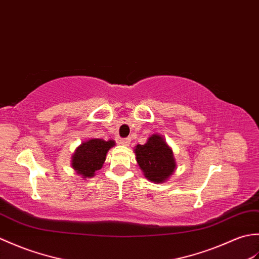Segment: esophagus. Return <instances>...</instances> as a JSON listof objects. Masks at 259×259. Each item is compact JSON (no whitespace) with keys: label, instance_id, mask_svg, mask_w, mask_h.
Listing matches in <instances>:
<instances>
[{"label":"esophagus","instance_id":"34e87169","mask_svg":"<svg viewBox=\"0 0 259 259\" xmlns=\"http://www.w3.org/2000/svg\"><path fill=\"white\" fill-rule=\"evenodd\" d=\"M119 143L122 145H124V146H127V145H130V143H131V139L130 137H126V139H120L119 140Z\"/></svg>","mask_w":259,"mask_h":259}]
</instances>
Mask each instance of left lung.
Segmentation results:
<instances>
[{
  "label": "left lung",
  "instance_id": "8db88e82",
  "mask_svg": "<svg viewBox=\"0 0 259 259\" xmlns=\"http://www.w3.org/2000/svg\"><path fill=\"white\" fill-rule=\"evenodd\" d=\"M136 160L151 182L163 183L175 170L173 152L157 134L152 135L144 145H137Z\"/></svg>",
  "mask_w": 259,
  "mask_h": 259
}]
</instances>
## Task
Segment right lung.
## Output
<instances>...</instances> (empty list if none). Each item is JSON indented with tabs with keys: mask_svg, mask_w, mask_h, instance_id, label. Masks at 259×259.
I'll return each instance as SVG.
<instances>
[{
	"mask_svg": "<svg viewBox=\"0 0 259 259\" xmlns=\"http://www.w3.org/2000/svg\"><path fill=\"white\" fill-rule=\"evenodd\" d=\"M115 145L114 141L93 139L82 143L72 157V166L84 178L93 177L96 170L102 168L105 162L106 153Z\"/></svg>",
	"mask_w": 259,
	"mask_h": 259,
	"instance_id": "add662e5",
	"label": "right lung"
}]
</instances>
